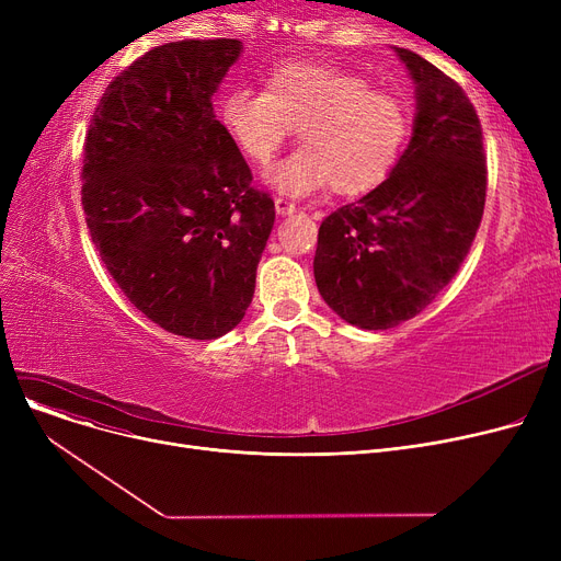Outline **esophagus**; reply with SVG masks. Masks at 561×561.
I'll return each instance as SVG.
<instances>
[{
    "instance_id": "esophagus-1",
    "label": "esophagus",
    "mask_w": 561,
    "mask_h": 561,
    "mask_svg": "<svg viewBox=\"0 0 561 561\" xmlns=\"http://www.w3.org/2000/svg\"><path fill=\"white\" fill-rule=\"evenodd\" d=\"M275 211H277L279 216H290V214L298 211V206L293 204L290 199H286V197H277V199H275Z\"/></svg>"
}]
</instances>
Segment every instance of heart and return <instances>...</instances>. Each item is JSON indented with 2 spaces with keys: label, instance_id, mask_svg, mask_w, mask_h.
<instances>
[{
  "label": "heart",
  "instance_id": "b5f03b06",
  "mask_svg": "<svg viewBox=\"0 0 561 561\" xmlns=\"http://www.w3.org/2000/svg\"><path fill=\"white\" fill-rule=\"evenodd\" d=\"M220 121L256 165H268L298 129L300 150L265 176L293 197L330 184L345 197L377 188L400 163L411 129L402 100L373 91L359 75L311 61L273 68L265 91L231 88Z\"/></svg>",
  "mask_w": 561,
  "mask_h": 561
}]
</instances>
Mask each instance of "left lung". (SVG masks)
I'll use <instances>...</instances> for the list:
<instances>
[{
	"instance_id": "8db88e82",
	"label": "left lung",
	"mask_w": 561,
	"mask_h": 561,
	"mask_svg": "<svg viewBox=\"0 0 561 561\" xmlns=\"http://www.w3.org/2000/svg\"><path fill=\"white\" fill-rule=\"evenodd\" d=\"M416 85L414 129L387 182L320 225L313 277L322 300L362 330L421 313L457 275L478 233L486 157L461 85L396 47Z\"/></svg>"
}]
</instances>
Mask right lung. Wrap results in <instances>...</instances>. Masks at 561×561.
Instances as JSON below:
<instances>
[{"label": "right lung", "instance_id": "1", "mask_svg": "<svg viewBox=\"0 0 561 561\" xmlns=\"http://www.w3.org/2000/svg\"><path fill=\"white\" fill-rule=\"evenodd\" d=\"M233 38L154 47L104 91L85 134L81 204L111 277L165 332L211 341L243 320L273 199L216 121Z\"/></svg>", "mask_w": 561, "mask_h": 561}]
</instances>
